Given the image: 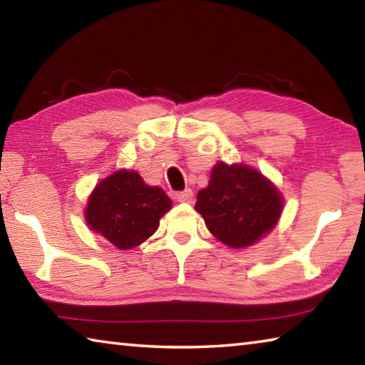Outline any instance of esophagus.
<instances>
[{"instance_id":"34e87169","label":"esophagus","mask_w":365,"mask_h":365,"mask_svg":"<svg viewBox=\"0 0 365 365\" xmlns=\"http://www.w3.org/2000/svg\"><path fill=\"white\" fill-rule=\"evenodd\" d=\"M175 200L178 202H191V201H193V191H191L190 188L185 190V191H180V193L175 195Z\"/></svg>"}]
</instances>
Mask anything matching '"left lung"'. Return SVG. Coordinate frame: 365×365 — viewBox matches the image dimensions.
Instances as JSON below:
<instances>
[{
	"label": "left lung",
	"mask_w": 365,
	"mask_h": 365,
	"mask_svg": "<svg viewBox=\"0 0 365 365\" xmlns=\"http://www.w3.org/2000/svg\"><path fill=\"white\" fill-rule=\"evenodd\" d=\"M280 191L261 172L245 164L217 163L195 209L215 238L235 250L255 245L277 225Z\"/></svg>",
	"instance_id": "1"
}]
</instances>
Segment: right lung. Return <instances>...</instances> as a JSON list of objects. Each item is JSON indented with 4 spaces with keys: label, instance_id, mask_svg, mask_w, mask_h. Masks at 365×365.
I'll return each mask as SVG.
<instances>
[{
    "label": "right lung",
    "instance_id": "add662e5",
    "mask_svg": "<svg viewBox=\"0 0 365 365\" xmlns=\"http://www.w3.org/2000/svg\"><path fill=\"white\" fill-rule=\"evenodd\" d=\"M172 206L163 188L150 187L138 172L117 170L96 185L85 207L90 228L119 250H132L158 230Z\"/></svg>",
    "mask_w": 365,
    "mask_h": 365
}]
</instances>
